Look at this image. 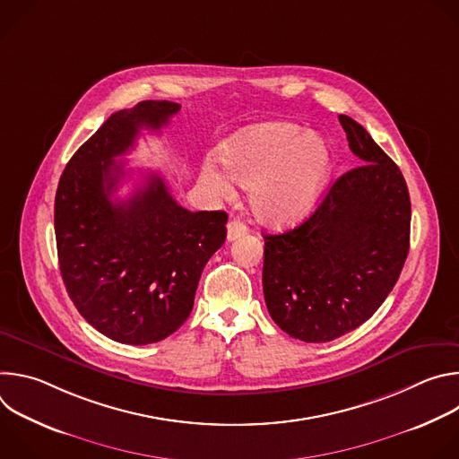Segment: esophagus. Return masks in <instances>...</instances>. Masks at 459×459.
I'll list each match as a JSON object with an SVG mask.
<instances>
[{"mask_svg": "<svg viewBox=\"0 0 459 459\" xmlns=\"http://www.w3.org/2000/svg\"><path fill=\"white\" fill-rule=\"evenodd\" d=\"M247 232H248V227L243 221H239V220H232L227 225V239L229 241H234V239H238L239 236H243Z\"/></svg>", "mask_w": 459, "mask_h": 459, "instance_id": "obj_1", "label": "esophagus"}]
</instances>
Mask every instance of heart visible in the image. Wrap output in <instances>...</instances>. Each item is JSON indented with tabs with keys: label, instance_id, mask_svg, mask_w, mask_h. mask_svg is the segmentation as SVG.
<instances>
[{
	"label": "heart",
	"instance_id": "b5f03b06",
	"mask_svg": "<svg viewBox=\"0 0 459 459\" xmlns=\"http://www.w3.org/2000/svg\"><path fill=\"white\" fill-rule=\"evenodd\" d=\"M234 183L248 188L252 214L265 225L299 221L316 204L329 178L333 152L326 142L294 123H264L241 130L220 149ZM204 185L227 198L232 185L212 163L202 167Z\"/></svg>",
	"mask_w": 459,
	"mask_h": 459
}]
</instances>
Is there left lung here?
I'll return each instance as SVG.
<instances>
[{
	"mask_svg": "<svg viewBox=\"0 0 459 459\" xmlns=\"http://www.w3.org/2000/svg\"><path fill=\"white\" fill-rule=\"evenodd\" d=\"M356 169L342 174L299 227L265 234L264 294L271 317L307 343L365 323L394 289L411 245L405 178L349 116H340Z\"/></svg>",
	"mask_w": 459,
	"mask_h": 459,
	"instance_id": "left-lung-1",
	"label": "left lung"
}]
</instances>
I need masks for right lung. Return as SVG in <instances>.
I'll return each mask as SVG.
<instances>
[{
	"label": "right lung",
	"instance_id": "1",
	"mask_svg": "<svg viewBox=\"0 0 459 459\" xmlns=\"http://www.w3.org/2000/svg\"><path fill=\"white\" fill-rule=\"evenodd\" d=\"M179 107L149 100L114 112L71 158L56 190L63 283L87 323L126 345L156 343L179 329L204 267L227 238L223 211L183 209L158 174L128 200H110L125 176V161L114 160Z\"/></svg>",
	"mask_w": 459,
	"mask_h": 459
}]
</instances>
